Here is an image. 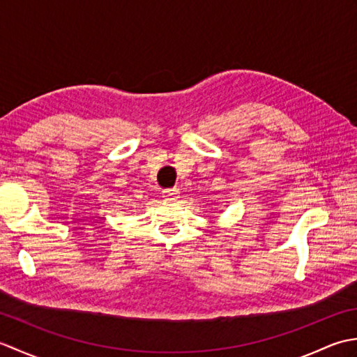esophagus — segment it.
Returning a JSON list of instances; mask_svg holds the SVG:
<instances>
[{
  "label": "esophagus",
  "mask_w": 357,
  "mask_h": 357,
  "mask_svg": "<svg viewBox=\"0 0 357 357\" xmlns=\"http://www.w3.org/2000/svg\"><path fill=\"white\" fill-rule=\"evenodd\" d=\"M178 195H179L178 188H165V190L162 192V196L165 199H174V198H178Z\"/></svg>",
  "instance_id": "esophagus-1"
}]
</instances>
